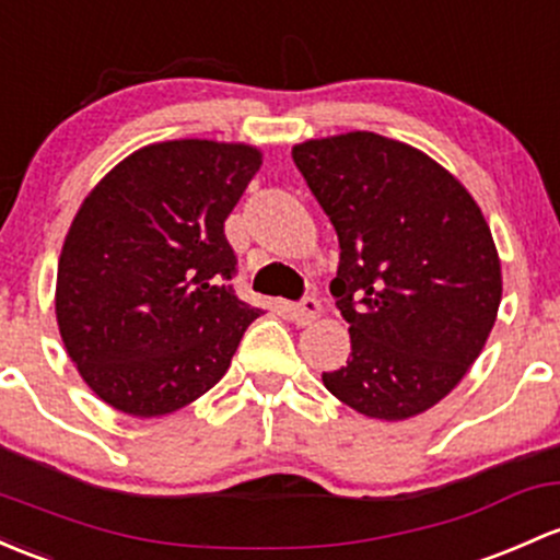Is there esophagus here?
<instances>
[{
	"instance_id": "1",
	"label": "esophagus",
	"mask_w": 560,
	"mask_h": 560,
	"mask_svg": "<svg viewBox=\"0 0 560 560\" xmlns=\"http://www.w3.org/2000/svg\"><path fill=\"white\" fill-rule=\"evenodd\" d=\"M322 316V303L316 298H305L303 303L292 305V319L298 322V325H311V322H316Z\"/></svg>"
}]
</instances>
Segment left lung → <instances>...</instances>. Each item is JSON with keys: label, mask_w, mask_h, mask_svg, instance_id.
Here are the masks:
<instances>
[{"label": "left lung", "mask_w": 560, "mask_h": 560, "mask_svg": "<svg viewBox=\"0 0 560 560\" xmlns=\"http://www.w3.org/2000/svg\"><path fill=\"white\" fill-rule=\"evenodd\" d=\"M292 158L340 244L329 292L351 357L322 381L368 419H413L458 386L497 322L491 228L467 187L405 141L349 131L300 141Z\"/></svg>", "instance_id": "8db88e82"}]
</instances>
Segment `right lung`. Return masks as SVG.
Listing matches in <instances>:
<instances>
[{
	"label": "right lung",
	"instance_id": "obj_1",
	"mask_svg": "<svg viewBox=\"0 0 560 560\" xmlns=\"http://www.w3.org/2000/svg\"><path fill=\"white\" fill-rule=\"evenodd\" d=\"M244 141H155L80 203L56 276L63 349L109 408L158 419L231 368L260 308L235 298L225 220L260 172Z\"/></svg>",
	"mask_w": 560,
	"mask_h": 560
}]
</instances>
